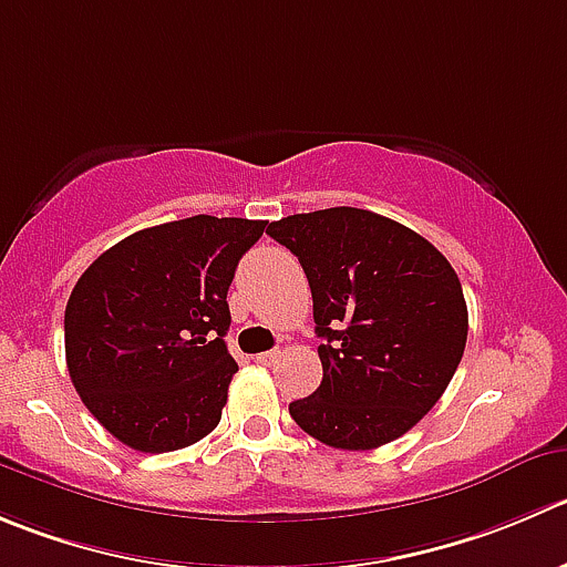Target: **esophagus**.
<instances>
[{
  "mask_svg": "<svg viewBox=\"0 0 567 567\" xmlns=\"http://www.w3.org/2000/svg\"><path fill=\"white\" fill-rule=\"evenodd\" d=\"M277 357H279V349L262 351V354H257V362H260V365H274V362H277Z\"/></svg>",
  "mask_w": 567,
  "mask_h": 567,
  "instance_id": "esophagus-1",
  "label": "esophagus"
}]
</instances>
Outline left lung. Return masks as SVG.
Masks as SVG:
<instances>
[{
	"instance_id": "left-lung-1",
	"label": "left lung",
	"mask_w": 567,
	"mask_h": 567,
	"mask_svg": "<svg viewBox=\"0 0 567 567\" xmlns=\"http://www.w3.org/2000/svg\"><path fill=\"white\" fill-rule=\"evenodd\" d=\"M312 290L323 379L290 417L346 452L395 441L452 382L468 307L452 262L404 224L357 207L299 213L266 229Z\"/></svg>"
}]
</instances>
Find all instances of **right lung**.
Segmentation results:
<instances>
[{
    "label": "right lung",
    "instance_id": "add662e5",
    "mask_svg": "<svg viewBox=\"0 0 567 567\" xmlns=\"http://www.w3.org/2000/svg\"><path fill=\"white\" fill-rule=\"evenodd\" d=\"M266 221L194 216L110 246L65 305V362L82 404L124 446L177 452L221 421L238 362L227 290Z\"/></svg>",
    "mask_w": 567,
    "mask_h": 567
}]
</instances>
